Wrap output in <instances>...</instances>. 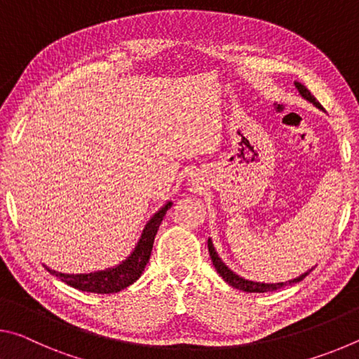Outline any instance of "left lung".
<instances>
[{
	"mask_svg": "<svg viewBox=\"0 0 359 359\" xmlns=\"http://www.w3.org/2000/svg\"><path fill=\"white\" fill-rule=\"evenodd\" d=\"M294 87L297 88V92H299V95L302 96L304 100H307L309 102H312L315 107H318L320 111H323V106H321L320 102L313 98V95H311V92H309V90L304 87L302 83L294 82ZM208 247H209V253H210V258H212V264L215 266L217 272L222 276L223 280L226 282L228 285H231L233 288L241 290V291H247V293H267V291H276L278 288L287 287V285L297 283V282H301L304 277L309 276V272H312V269H313V267H312V269H309L307 272H304V274H301L299 277H296V278H293V280H288V282H278V283L253 282V280H247V278L238 276L234 271H231L229 267L223 263L222 258L218 257V253H217L215 247H214V242H212L210 238L208 239Z\"/></svg>",
	"mask_w": 359,
	"mask_h": 359,
	"instance_id": "left-lung-1",
	"label": "left lung"
}]
</instances>
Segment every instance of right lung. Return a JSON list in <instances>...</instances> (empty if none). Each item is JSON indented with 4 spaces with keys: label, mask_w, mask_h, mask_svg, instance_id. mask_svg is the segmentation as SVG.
Wrapping results in <instances>:
<instances>
[{
    "label": "right lung",
    "mask_w": 359,
    "mask_h": 359,
    "mask_svg": "<svg viewBox=\"0 0 359 359\" xmlns=\"http://www.w3.org/2000/svg\"><path fill=\"white\" fill-rule=\"evenodd\" d=\"M172 201H168L163 208L158 209L150 220L142 229L141 238H139L136 247L133 248L130 257L121 261L120 264L114 267H107L104 271L88 272V274H63V272H57L46 266V269L50 272L52 276L58 277L60 280L68 283L69 287L77 288L81 291H87V293H98V294H111L118 293V291L130 287L135 283L147 266L151 253V247H154L155 236L158 233V228L163 222V217L166 215V210L171 208Z\"/></svg>",
    "instance_id": "1"
}]
</instances>
